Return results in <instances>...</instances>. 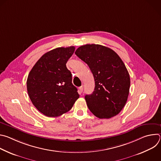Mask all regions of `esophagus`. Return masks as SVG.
Masks as SVG:
<instances>
[{
	"label": "esophagus",
	"instance_id": "1",
	"mask_svg": "<svg viewBox=\"0 0 161 161\" xmlns=\"http://www.w3.org/2000/svg\"><path fill=\"white\" fill-rule=\"evenodd\" d=\"M83 91V86H81L80 87H79V92L80 93H82Z\"/></svg>",
	"mask_w": 161,
	"mask_h": 161
}]
</instances>
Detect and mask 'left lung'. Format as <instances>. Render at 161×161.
<instances>
[{
  "mask_svg": "<svg viewBox=\"0 0 161 161\" xmlns=\"http://www.w3.org/2000/svg\"><path fill=\"white\" fill-rule=\"evenodd\" d=\"M75 54L89 67L93 74L95 88L85 98L90 111L99 119H110L118 114L128 98L130 76L116 52L100 44H85Z\"/></svg>",
  "mask_w": 161,
  "mask_h": 161,
  "instance_id": "obj_1",
  "label": "left lung"
}]
</instances>
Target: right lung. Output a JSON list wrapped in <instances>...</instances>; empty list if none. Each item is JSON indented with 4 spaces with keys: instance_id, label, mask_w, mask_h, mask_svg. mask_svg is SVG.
I'll return each instance as SVG.
<instances>
[{
    "instance_id": "1",
    "label": "right lung",
    "mask_w": 161,
    "mask_h": 161,
    "mask_svg": "<svg viewBox=\"0 0 161 161\" xmlns=\"http://www.w3.org/2000/svg\"><path fill=\"white\" fill-rule=\"evenodd\" d=\"M75 47H60L44 53L30 71L27 88L34 106L45 116L56 117L69 111L80 95L72 83L66 63Z\"/></svg>"
}]
</instances>
